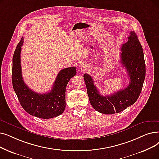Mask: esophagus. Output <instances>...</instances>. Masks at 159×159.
I'll use <instances>...</instances> for the list:
<instances>
[{
    "mask_svg": "<svg viewBox=\"0 0 159 159\" xmlns=\"http://www.w3.org/2000/svg\"><path fill=\"white\" fill-rule=\"evenodd\" d=\"M80 68H81V70H82V72H85V71H86L88 70V66H87V65H86V64H83V65H82V66H81Z\"/></svg>",
    "mask_w": 159,
    "mask_h": 159,
    "instance_id": "1",
    "label": "esophagus"
}]
</instances>
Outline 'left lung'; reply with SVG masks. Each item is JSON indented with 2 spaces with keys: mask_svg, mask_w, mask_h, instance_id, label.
I'll return each instance as SVG.
<instances>
[{
  "mask_svg": "<svg viewBox=\"0 0 159 159\" xmlns=\"http://www.w3.org/2000/svg\"><path fill=\"white\" fill-rule=\"evenodd\" d=\"M128 41L121 46V64L125 67L129 77V84L110 95H101L94 84L91 76L85 73L89 100L93 108L102 114L119 113L133 105L139 98L146 77V64L142 47L134 32L130 31Z\"/></svg>",
  "mask_w": 159,
  "mask_h": 159,
  "instance_id": "obj_1",
  "label": "left lung"
}]
</instances>
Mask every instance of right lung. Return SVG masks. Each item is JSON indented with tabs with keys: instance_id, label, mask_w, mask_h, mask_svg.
I'll list each match as a JSON object with an SVG mask.
<instances>
[{
	"instance_id": "1",
	"label": "right lung",
	"mask_w": 159,
	"mask_h": 159,
	"mask_svg": "<svg viewBox=\"0 0 159 159\" xmlns=\"http://www.w3.org/2000/svg\"><path fill=\"white\" fill-rule=\"evenodd\" d=\"M23 38L18 43L13 57L12 84L20 105L29 114L39 118L49 119L62 114L66 108V88L76 75V67L61 70L58 74L51 91L38 93L24 82L20 66V51Z\"/></svg>"
}]
</instances>
